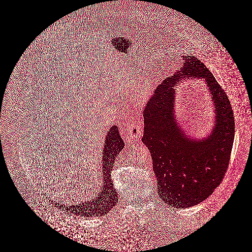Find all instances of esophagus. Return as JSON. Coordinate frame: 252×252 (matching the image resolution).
I'll return each mask as SVG.
<instances>
[{
	"label": "esophagus",
	"instance_id": "esophagus-1",
	"mask_svg": "<svg viewBox=\"0 0 252 252\" xmlns=\"http://www.w3.org/2000/svg\"><path fill=\"white\" fill-rule=\"evenodd\" d=\"M142 126L139 122H132L127 125L126 126V133L128 134L130 139H136L142 136Z\"/></svg>",
	"mask_w": 252,
	"mask_h": 252
}]
</instances>
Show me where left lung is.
<instances>
[{
	"mask_svg": "<svg viewBox=\"0 0 252 252\" xmlns=\"http://www.w3.org/2000/svg\"><path fill=\"white\" fill-rule=\"evenodd\" d=\"M183 59L182 68L158 86L143 112L142 141L153 158L158 192L164 202L176 208L197 205L221 184L235 136L234 112L225 92L196 56L188 54ZM186 76L204 78L214 100V129L200 141L188 137L173 115V86Z\"/></svg>",
	"mask_w": 252,
	"mask_h": 252,
	"instance_id": "8db88e82",
	"label": "left lung"
}]
</instances>
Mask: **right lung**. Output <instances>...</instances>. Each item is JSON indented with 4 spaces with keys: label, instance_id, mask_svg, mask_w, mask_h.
<instances>
[{
    "label": "right lung",
    "instance_id": "right-lung-1",
    "mask_svg": "<svg viewBox=\"0 0 252 252\" xmlns=\"http://www.w3.org/2000/svg\"><path fill=\"white\" fill-rule=\"evenodd\" d=\"M102 153V173H103V185L101 190L97 197H93L90 200H84L76 204L63 205L62 202L58 203V207L64 208L70 214H76L84 217L92 216H103L109 213L118 200L117 193L114 188L111 173L114 166L115 158L122 151L125 143L120 136L119 130L116 126H113L108 131L105 143ZM57 205V203L55 204ZM62 208V209H63Z\"/></svg>",
    "mask_w": 252,
    "mask_h": 252
}]
</instances>
